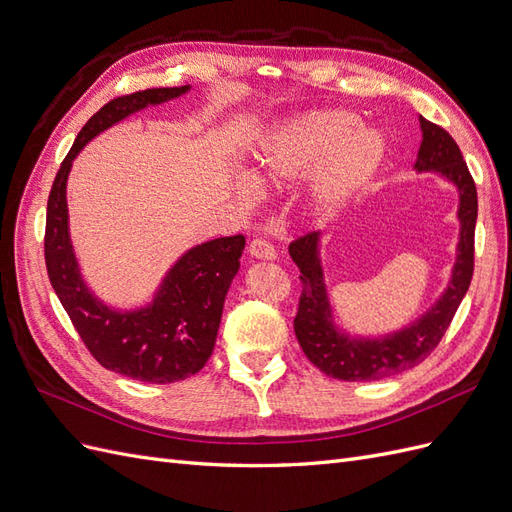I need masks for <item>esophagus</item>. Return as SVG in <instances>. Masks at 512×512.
I'll list each match as a JSON object with an SVG mask.
<instances>
[{
	"instance_id": "1",
	"label": "esophagus",
	"mask_w": 512,
	"mask_h": 512,
	"mask_svg": "<svg viewBox=\"0 0 512 512\" xmlns=\"http://www.w3.org/2000/svg\"><path fill=\"white\" fill-rule=\"evenodd\" d=\"M247 252H250V256L256 258V260H275L277 258L275 247L267 239H262V237L254 239L250 243V250H247Z\"/></svg>"
}]
</instances>
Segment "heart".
Segmentation results:
<instances>
[{"label":"heart","instance_id":"obj_1","mask_svg":"<svg viewBox=\"0 0 512 512\" xmlns=\"http://www.w3.org/2000/svg\"><path fill=\"white\" fill-rule=\"evenodd\" d=\"M359 123V115L350 111H312L282 123L254 156L250 181L239 179V194L254 200V188L294 183L318 163L307 188L309 205L320 215L346 207L389 151L380 130Z\"/></svg>","mask_w":512,"mask_h":512}]
</instances>
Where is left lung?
Listing matches in <instances>:
<instances>
[{"mask_svg": "<svg viewBox=\"0 0 512 512\" xmlns=\"http://www.w3.org/2000/svg\"><path fill=\"white\" fill-rule=\"evenodd\" d=\"M418 123H421L423 141L418 147L414 170L440 175L444 181L453 183L459 194V241L451 280L440 299L423 316H418L404 329L380 337L350 335L335 322L327 282H324L320 232H309L288 247L290 258L301 271L299 280L303 284L294 333L307 359L337 380H384L423 363L440 344L472 282L474 228L478 215L474 179L453 136L425 117H418Z\"/></svg>", "mask_w": 512, "mask_h": 512, "instance_id": "left-lung-1", "label": "left lung"}]
</instances>
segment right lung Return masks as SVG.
<instances>
[{"mask_svg":"<svg viewBox=\"0 0 512 512\" xmlns=\"http://www.w3.org/2000/svg\"><path fill=\"white\" fill-rule=\"evenodd\" d=\"M188 91L190 85L145 89L104 104L85 123L61 162L46 205V271L74 329L102 367L151 384L185 380L209 361L226 292L241 265L245 237H222L190 247L168 269L147 305L117 309L98 299L83 280L70 239L66 185L74 158L91 138L147 106L175 100Z\"/></svg>","mask_w":512,"mask_h":512,"instance_id":"right-lung-1","label":"right lung"}]
</instances>
